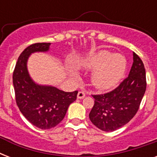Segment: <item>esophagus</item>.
<instances>
[{"mask_svg": "<svg viewBox=\"0 0 157 157\" xmlns=\"http://www.w3.org/2000/svg\"><path fill=\"white\" fill-rule=\"evenodd\" d=\"M86 96V93L84 91H79L78 94H77V98H83L84 97Z\"/></svg>", "mask_w": 157, "mask_h": 157, "instance_id": "34e87169", "label": "esophagus"}]
</instances>
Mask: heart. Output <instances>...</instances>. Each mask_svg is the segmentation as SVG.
<instances>
[{
  "label": "heart",
  "instance_id": "heart-1",
  "mask_svg": "<svg viewBox=\"0 0 157 157\" xmlns=\"http://www.w3.org/2000/svg\"><path fill=\"white\" fill-rule=\"evenodd\" d=\"M80 67L92 71L91 82L98 90H106L117 86L127 68L126 59L119 54L101 50L81 62Z\"/></svg>",
  "mask_w": 157,
  "mask_h": 157
}]
</instances>
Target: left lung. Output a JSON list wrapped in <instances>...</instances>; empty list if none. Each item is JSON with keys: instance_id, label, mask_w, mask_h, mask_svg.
Here are the masks:
<instances>
[{"instance_id": "1", "label": "left lung", "mask_w": 157, "mask_h": 157, "mask_svg": "<svg viewBox=\"0 0 157 157\" xmlns=\"http://www.w3.org/2000/svg\"><path fill=\"white\" fill-rule=\"evenodd\" d=\"M128 77L108 93L94 94L89 117L101 130L112 132L127 124L138 112L147 87L144 63L135 53Z\"/></svg>"}]
</instances>
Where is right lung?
Returning <instances> with one entry per match:
<instances>
[{
	"label": "right lung",
	"instance_id": "1",
	"mask_svg": "<svg viewBox=\"0 0 157 157\" xmlns=\"http://www.w3.org/2000/svg\"><path fill=\"white\" fill-rule=\"evenodd\" d=\"M50 43H35L18 57L13 72L17 106L28 121L41 129H51L63 121L78 91L64 92L53 86H39L31 79L27 61L32 53L45 52Z\"/></svg>",
	"mask_w": 157,
	"mask_h": 157
}]
</instances>
